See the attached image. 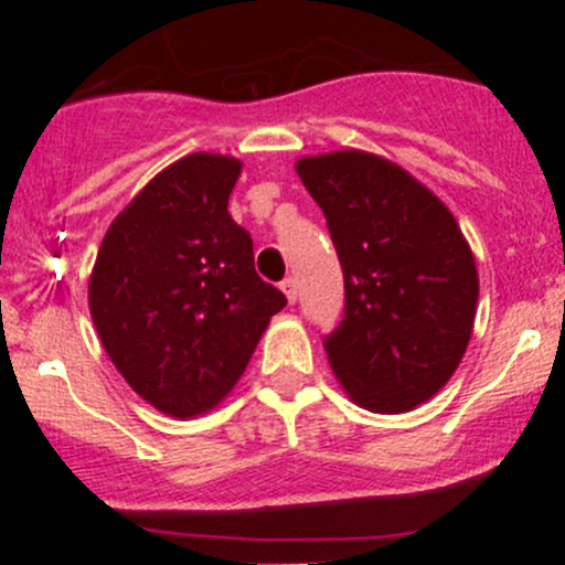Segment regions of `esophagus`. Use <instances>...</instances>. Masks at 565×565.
I'll return each mask as SVG.
<instances>
[{"mask_svg":"<svg viewBox=\"0 0 565 565\" xmlns=\"http://www.w3.org/2000/svg\"><path fill=\"white\" fill-rule=\"evenodd\" d=\"M281 291H284V295H287V300L289 302H295L297 300V281H295V278H284V281H281Z\"/></svg>","mask_w":565,"mask_h":565,"instance_id":"1","label":"esophagus"}]
</instances>
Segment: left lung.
Instances as JSON below:
<instances>
[{
    "mask_svg": "<svg viewBox=\"0 0 565 565\" xmlns=\"http://www.w3.org/2000/svg\"><path fill=\"white\" fill-rule=\"evenodd\" d=\"M321 206L345 278V316L323 337L359 406L412 412L449 382L468 350L478 270L457 220L393 161L334 151L297 161Z\"/></svg>",
    "mask_w": 565,
    "mask_h": 565,
    "instance_id": "obj_1",
    "label": "left lung"
}]
</instances>
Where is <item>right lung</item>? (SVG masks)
<instances>
[{
	"label": "right lung",
	"instance_id": "add662e5",
	"mask_svg": "<svg viewBox=\"0 0 565 565\" xmlns=\"http://www.w3.org/2000/svg\"><path fill=\"white\" fill-rule=\"evenodd\" d=\"M238 174L242 161L204 151L161 170L114 220L89 276L108 359L170 417L217 406L287 305L228 215Z\"/></svg>",
	"mask_w": 565,
	"mask_h": 565
}]
</instances>
